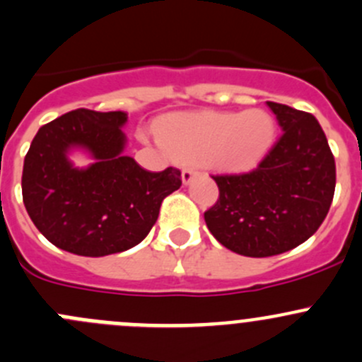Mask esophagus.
<instances>
[{
    "label": "esophagus",
    "instance_id": "obj_1",
    "mask_svg": "<svg viewBox=\"0 0 362 362\" xmlns=\"http://www.w3.org/2000/svg\"><path fill=\"white\" fill-rule=\"evenodd\" d=\"M196 173H198V171H196L194 168H185V170L182 171V182H184V184L187 185L189 182H191L192 178H194Z\"/></svg>",
    "mask_w": 362,
    "mask_h": 362
}]
</instances>
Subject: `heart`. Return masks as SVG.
Here are the masks:
<instances>
[{
	"mask_svg": "<svg viewBox=\"0 0 362 362\" xmlns=\"http://www.w3.org/2000/svg\"><path fill=\"white\" fill-rule=\"evenodd\" d=\"M159 140L185 163H210L224 171L257 166L275 144L276 124L269 112L178 113L158 124Z\"/></svg>",
	"mask_w": 362,
	"mask_h": 362,
	"instance_id": "heart-1",
	"label": "heart"
}]
</instances>
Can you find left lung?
Returning a JSON list of instances; mask_svg holds the SVG:
<instances>
[{
    "label": "left lung",
    "instance_id": "8db88e82",
    "mask_svg": "<svg viewBox=\"0 0 362 362\" xmlns=\"http://www.w3.org/2000/svg\"><path fill=\"white\" fill-rule=\"evenodd\" d=\"M282 136L255 170L211 177L218 199L204 222L226 249L247 257H269L301 245L329 211L337 166L319 120L268 101Z\"/></svg>",
    "mask_w": 362,
    "mask_h": 362
}]
</instances>
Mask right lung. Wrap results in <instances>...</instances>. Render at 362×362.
<instances>
[{
    "label": "right lung",
    "instance_id": "right-lung-1",
    "mask_svg": "<svg viewBox=\"0 0 362 362\" xmlns=\"http://www.w3.org/2000/svg\"><path fill=\"white\" fill-rule=\"evenodd\" d=\"M126 112L78 108L45 124L24 159L23 199L52 245L86 257L117 254L151 233L163 199L182 185L180 171L144 170L124 154ZM86 151L93 163L69 159Z\"/></svg>",
    "mask_w": 362,
    "mask_h": 362
}]
</instances>
